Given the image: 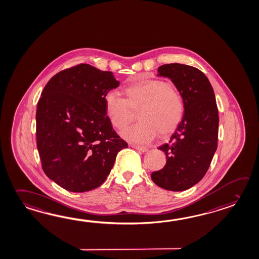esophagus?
Segmentation results:
<instances>
[{
    "mask_svg": "<svg viewBox=\"0 0 259 259\" xmlns=\"http://www.w3.org/2000/svg\"><path fill=\"white\" fill-rule=\"evenodd\" d=\"M131 147L134 148L135 150H138L140 152H143V153L148 150L147 147H142V146H138V145H131Z\"/></svg>",
    "mask_w": 259,
    "mask_h": 259,
    "instance_id": "obj_1",
    "label": "esophagus"
}]
</instances>
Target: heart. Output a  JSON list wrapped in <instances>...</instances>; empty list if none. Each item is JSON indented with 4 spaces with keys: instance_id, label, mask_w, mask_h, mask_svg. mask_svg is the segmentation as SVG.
<instances>
[{
    "instance_id": "heart-1",
    "label": "heart",
    "mask_w": 259,
    "mask_h": 259,
    "mask_svg": "<svg viewBox=\"0 0 259 259\" xmlns=\"http://www.w3.org/2000/svg\"><path fill=\"white\" fill-rule=\"evenodd\" d=\"M125 98L116 93L104 97L106 115L117 129L126 126L132 118V109H138L139 122L127 127L121 136L132 143H143L158 132L167 135L179 126L184 115L181 96L170 84L161 80H135L122 89Z\"/></svg>"
}]
</instances>
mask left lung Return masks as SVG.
<instances>
[{
	"label": "left lung",
	"instance_id": "8db88e82",
	"mask_svg": "<svg viewBox=\"0 0 259 259\" xmlns=\"http://www.w3.org/2000/svg\"><path fill=\"white\" fill-rule=\"evenodd\" d=\"M160 77L172 80L184 103V115L170 143L159 147L164 167L151 174L152 181L171 191L189 190L206 174L218 149L219 111L213 89L200 69L184 64L162 65Z\"/></svg>",
	"mask_w": 259,
	"mask_h": 259
}]
</instances>
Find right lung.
<instances>
[{
	"label": "right lung",
	"mask_w": 259,
	"mask_h": 259,
	"mask_svg": "<svg viewBox=\"0 0 259 259\" xmlns=\"http://www.w3.org/2000/svg\"><path fill=\"white\" fill-rule=\"evenodd\" d=\"M120 85L112 72L80 64L47 82L36 110L37 149L44 172L71 192L95 190L128 146L113 130L104 97Z\"/></svg>",
	"instance_id": "obj_1"
}]
</instances>
